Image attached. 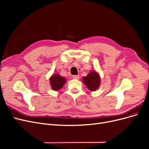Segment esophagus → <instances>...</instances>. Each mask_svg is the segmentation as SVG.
<instances>
[{
    "label": "esophagus",
    "mask_w": 149,
    "mask_h": 149,
    "mask_svg": "<svg viewBox=\"0 0 149 149\" xmlns=\"http://www.w3.org/2000/svg\"><path fill=\"white\" fill-rule=\"evenodd\" d=\"M73 78L74 79H79V76H78V75H73Z\"/></svg>",
    "instance_id": "esophagus-1"
}]
</instances>
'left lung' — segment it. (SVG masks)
Returning a JSON list of instances; mask_svg holds the SVG:
<instances>
[{
  "mask_svg": "<svg viewBox=\"0 0 149 149\" xmlns=\"http://www.w3.org/2000/svg\"><path fill=\"white\" fill-rule=\"evenodd\" d=\"M83 81L89 90L94 91L99 88L101 79L100 75L96 71H91L86 77H83Z\"/></svg>",
  "mask_w": 149,
  "mask_h": 149,
  "instance_id": "obj_1",
  "label": "left lung"
}]
</instances>
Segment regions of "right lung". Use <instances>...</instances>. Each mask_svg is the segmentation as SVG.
Masks as SVG:
<instances>
[{
    "label": "right lung",
    "mask_w": 149,
    "mask_h": 149,
    "mask_svg": "<svg viewBox=\"0 0 149 149\" xmlns=\"http://www.w3.org/2000/svg\"><path fill=\"white\" fill-rule=\"evenodd\" d=\"M49 82H50L52 89L58 91L66 83V79L64 77H62L60 74H53L49 79Z\"/></svg>",
    "instance_id": "right-lung-1"
}]
</instances>
